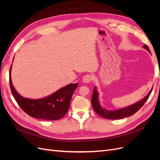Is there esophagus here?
I'll use <instances>...</instances> for the list:
<instances>
[{
	"instance_id": "esophagus-1",
	"label": "esophagus",
	"mask_w": 160,
	"mask_h": 160,
	"mask_svg": "<svg viewBox=\"0 0 160 160\" xmlns=\"http://www.w3.org/2000/svg\"><path fill=\"white\" fill-rule=\"evenodd\" d=\"M93 79V77L91 75H85L83 77V82L85 83H89L90 82L92 81V80Z\"/></svg>"
}]
</instances>
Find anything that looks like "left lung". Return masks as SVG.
<instances>
[{"instance_id": "1", "label": "left lung", "mask_w": 160, "mask_h": 160, "mask_svg": "<svg viewBox=\"0 0 160 160\" xmlns=\"http://www.w3.org/2000/svg\"><path fill=\"white\" fill-rule=\"evenodd\" d=\"M143 47L144 49H146L148 51H149V52L151 53L148 45H145ZM152 88L149 91L148 94L145 97V98H143L142 100L138 101L137 103L122 109L111 111V110H108L106 109H104L101 107V105H100V101L99 99V93L98 91V89H97V88L95 87L93 92V95H92L91 104H92V106H93L94 111L99 115H100L101 117L108 119H123L124 118H128L131 115H133L142 107V106L144 105L145 102H146V101L148 99L150 94L152 93Z\"/></svg>"}]
</instances>
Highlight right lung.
<instances>
[{"instance_id":"right-lung-1","label":"right lung","mask_w":160,"mask_h":160,"mask_svg":"<svg viewBox=\"0 0 160 160\" xmlns=\"http://www.w3.org/2000/svg\"><path fill=\"white\" fill-rule=\"evenodd\" d=\"M11 69L12 65L9 71V83L12 94L18 105L26 113L32 118L51 121L60 119L65 116L68 111L72 95L78 83L67 85L42 99L25 98L18 94L12 85Z\"/></svg>"}]
</instances>
